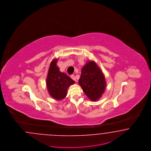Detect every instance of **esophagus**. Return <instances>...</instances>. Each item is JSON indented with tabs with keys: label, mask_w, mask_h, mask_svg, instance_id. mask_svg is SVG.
I'll use <instances>...</instances> for the list:
<instances>
[{
	"label": "esophagus",
	"mask_w": 151,
	"mask_h": 151,
	"mask_svg": "<svg viewBox=\"0 0 151 151\" xmlns=\"http://www.w3.org/2000/svg\"><path fill=\"white\" fill-rule=\"evenodd\" d=\"M70 77H71V78L73 79V81H76V77L74 76V75H72L71 76H70Z\"/></svg>",
	"instance_id": "1"
}]
</instances>
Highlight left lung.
Instances as JSON below:
<instances>
[{
  "label": "left lung",
  "mask_w": 151,
  "mask_h": 151,
  "mask_svg": "<svg viewBox=\"0 0 151 151\" xmlns=\"http://www.w3.org/2000/svg\"><path fill=\"white\" fill-rule=\"evenodd\" d=\"M78 83L88 98L94 102L102 97L106 87L104 74L93 60L83 66Z\"/></svg>",
  "instance_id": "left-lung-1"
}]
</instances>
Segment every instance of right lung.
Masks as SVG:
<instances>
[{
	"label": "right lung",
	"instance_id": "right-lung-1",
	"mask_svg": "<svg viewBox=\"0 0 151 151\" xmlns=\"http://www.w3.org/2000/svg\"><path fill=\"white\" fill-rule=\"evenodd\" d=\"M57 59H54L50 64L46 84L50 96L56 100H62L67 96L69 87L75 82L65 73L60 72L57 65Z\"/></svg>",
	"mask_w": 151,
	"mask_h": 151
}]
</instances>
